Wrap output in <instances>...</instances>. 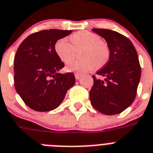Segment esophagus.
<instances>
[{"label":"esophagus","instance_id":"34e87169","mask_svg":"<svg viewBox=\"0 0 153 153\" xmlns=\"http://www.w3.org/2000/svg\"><path fill=\"white\" fill-rule=\"evenodd\" d=\"M75 78H76V79H79V78H81V76H82V75H81V74H79V73H75Z\"/></svg>","mask_w":153,"mask_h":153}]
</instances>
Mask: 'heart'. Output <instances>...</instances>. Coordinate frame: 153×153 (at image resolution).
I'll use <instances>...</instances> for the list:
<instances>
[{
	"instance_id": "1",
	"label": "heart",
	"mask_w": 153,
	"mask_h": 153,
	"mask_svg": "<svg viewBox=\"0 0 153 153\" xmlns=\"http://www.w3.org/2000/svg\"><path fill=\"white\" fill-rule=\"evenodd\" d=\"M71 45L68 38L58 40L54 45V51L62 62H66L72 58L75 48H82V59L69 61L66 70L84 73L95 68V65L101 67L108 62L109 48L108 45L101 40L100 36L88 30H80L70 36Z\"/></svg>"
}]
</instances>
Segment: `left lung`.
Masks as SVG:
<instances>
[{
	"label": "left lung",
	"instance_id": "8db88e82",
	"mask_svg": "<svg viewBox=\"0 0 153 153\" xmlns=\"http://www.w3.org/2000/svg\"><path fill=\"white\" fill-rule=\"evenodd\" d=\"M92 30L105 40L110 52L108 62L96 72L104 80L92 76L90 101L102 113L116 115L129 107L136 96L141 77L137 51L132 42L119 32L101 28Z\"/></svg>",
	"mask_w": 153,
	"mask_h": 153
}]
</instances>
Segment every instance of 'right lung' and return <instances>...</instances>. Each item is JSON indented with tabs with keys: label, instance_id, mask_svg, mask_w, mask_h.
<instances>
[{
	"label": "right lung",
	"instance_id": "right-lung-1",
	"mask_svg": "<svg viewBox=\"0 0 153 153\" xmlns=\"http://www.w3.org/2000/svg\"><path fill=\"white\" fill-rule=\"evenodd\" d=\"M71 32L58 29L41 30L25 38L17 50L14 87L25 104L34 111L56 108L75 85L73 73L58 72L65 64L54 51L57 41Z\"/></svg>",
	"mask_w": 153,
	"mask_h": 153
}]
</instances>
